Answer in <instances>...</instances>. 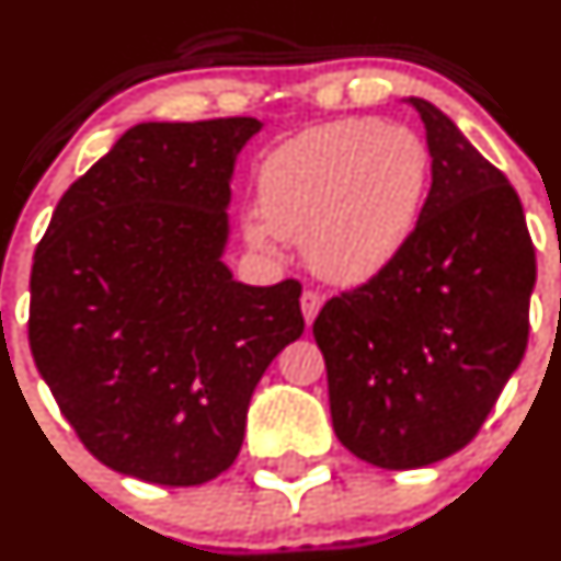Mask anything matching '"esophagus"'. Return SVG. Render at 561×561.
I'll use <instances>...</instances> for the list:
<instances>
[{"mask_svg":"<svg viewBox=\"0 0 561 561\" xmlns=\"http://www.w3.org/2000/svg\"><path fill=\"white\" fill-rule=\"evenodd\" d=\"M299 305H302L305 321L312 323V321H316L318 310H321V307H323V297L318 291H305L302 299H299Z\"/></svg>","mask_w":561,"mask_h":561,"instance_id":"1","label":"esophagus"}]
</instances>
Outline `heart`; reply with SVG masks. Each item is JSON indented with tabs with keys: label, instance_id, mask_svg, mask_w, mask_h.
<instances>
[{
	"label": "heart",
	"instance_id": "heart-1",
	"mask_svg": "<svg viewBox=\"0 0 561 561\" xmlns=\"http://www.w3.org/2000/svg\"><path fill=\"white\" fill-rule=\"evenodd\" d=\"M431 190V154L407 125L334 119L288 138L259 168V213L245 243L275 256L283 238L302 243L323 280L358 286L407 249Z\"/></svg>",
	"mask_w": 561,
	"mask_h": 561
}]
</instances>
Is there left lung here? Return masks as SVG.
Segmentation results:
<instances>
[{"label": "left lung", "instance_id": "8db88e82", "mask_svg": "<svg viewBox=\"0 0 561 561\" xmlns=\"http://www.w3.org/2000/svg\"><path fill=\"white\" fill-rule=\"evenodd\" d=\"M423 219L401 256L312 323L334 433L360 460L409 471L466 447L522 364L535 249L508 179L442 110Z\"/></svg>", "mask_w": 561, "mask_h": 561}]
</instances>
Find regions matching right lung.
Listing matches in <instances>:
<instances>
[{
  "label": "right lung",
  "mask_w": 561,
  "mask_h": 561,
  "mask_svg": "<svg viewBox=\"0 0 561 561\" xmlns=\"http://www.w3.org/2000/svg\"><path fill=\"white\" fill-rule=\"evenodd\" d=\"M254 117L141 123L53 210L32 267L34 364L80 442L149 484L232 466L251 393L299 340L302 286L225 264L232 171Z\"/></svg>",
  "instance_id": "right-lung-1"
}]
</instances>
